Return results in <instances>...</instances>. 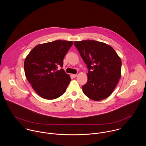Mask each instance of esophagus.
<instances>
[{"mask_svg": "<svg viewBox=\"0 0 146 146\" xmlns=\"http://www.w3.org/2000/svg\"><path fill=\"white\" fill-rule=\"evenodd\" d=\"M71 76H72L74 78H76V77L77 76V75H76V74H72Z\"/></svg>", "mask_w": 146, "mask_h": 146, "instance_id": "1", "label": "esophagus"}]
</instances>
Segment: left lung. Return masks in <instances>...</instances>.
<instances>
[{"label": "left lung", "instance_id": "8db88e82", "mask_svg": "<svg viewBox=\"0 0 146 146\" xmlns=\"http://www.w3.org/2000/svg\"><path fill=\"white\" fill-rule=\"evenodd\" d=\"M88 69V82L82 87L84 94L101 101L113 92L121 78V60L110 45L96 40L74 42Z\"/></svg>", "mask_w": 146, "mask_h": 146}]
</instances>
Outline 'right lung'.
<instances>
[{
  "mask_svg": "<svg viewBox=\"0 0 146 146\" xmlns=\"http://www.w3.org/2000/svg\"><path fill=\"white\" fill-rule=\"evenodd\" d=\"M73 42L56 40L35 46L25 60L26 77L35 92L46 100H54L65 92L71 81L62 67L63 60Z\"/></svg>",
  "mask_w": 146,
  "mask_h": 146,
  "instance_id": "right-lung-1",
  "label": "right lung"
}]
</instances>
